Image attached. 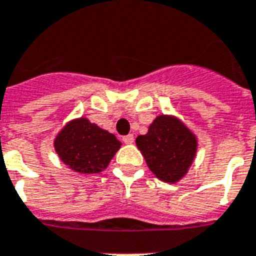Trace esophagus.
<instances>
[{
    "label": "esophagus",
    "mask_w": 256,
    "mask_h": 256,
    "mask_svg": "<svg viewBox=\"0 0 256 256\" xmlns=\"http://www.w3.org/2000/svg\"><path fill=\"white\" fill-rule=\"evenodd\" d=\"M122 141H124V144H128V145H130V144H132V142H134V136H132V134L124 136V138H122Z\"/></svg>",
    "instance_id": "obj_1"
}]
</instances>
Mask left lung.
Here are the masks:
<instances>
[{
	"instance_id": "1",
	"label": "left lung",
	"mask_w": 256,
	"mask_h": 256,
	"mask_svg": "<svg viewBox=\"0 0 256 256\" xmlns=\"http://www.w3.org/2000/svg\"><path fill=\"white\" fill-rule=\"evenodd\" d=\"M136 142L150 170L165 182L181 180L198 152L194 134L169 115L157 116L145 136H136Z\"/></svg>"
}]
</instances>
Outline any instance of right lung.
<instances>
[{"label": "right lung", "mask_w": 256, "mask_h": 256, "mask_svg": "<svg viewBox=\"0 0 256 256\" xmlns=\"http://www.w3.org/2000/svg\"><path fill=\"white\" fill-rule=\"evenodd\" d=\"M120 148V142L114 134L86 118L71 120L54 140V150L60 160L82 174L106 169Z\"/></svg>", "instance_id": "obj_1"}]
</instances>
